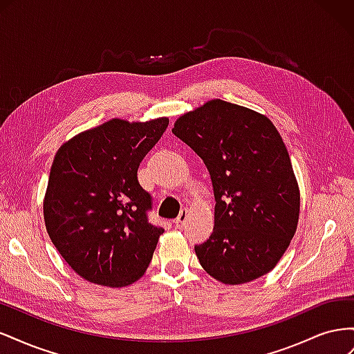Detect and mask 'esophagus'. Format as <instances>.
Returning <instances> with one entry per match:
<instances>
[{
	"instance_id": "esophagus-1",
	"label": "esophagus",
	"mask_w": 354,
	"mask_h": 354,
	"mask_svg": "<svg viewBox=\"0 0 354 354\" xmlns=\"http://www.w3.org/2000/svg\"><path fill=\"white\" fill-rule=\"evenodd\" d=\"M186 220H187V209H181L180 216H178V217L174 220V226H176L177 229H181V227L185 226Z\"/></svg>"
}]
</instances>
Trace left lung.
I'll return each instance as SVG.
<instances>
[{
	"instance_id": "8db88e82",
	"label": "left lung",
	"mask_w": 354,
	"mask_h": 354,
	"mask_svg": "<svg viewBox=\"0 0 354 354\" xmlns=\"http://www.w3.org/2000/svg\"><path fill=\"white\" fill-rule=\"evenodd\" d=\"M173 133L202 158L216 208L201 266L226 285L272 272L299 217V187L279 131L263 113L212 99L177 118Z\"/></svg>"
}]
</instances>
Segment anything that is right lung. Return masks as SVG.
Segmentation results:
<instances>
[{
    "label": "right lung",
    "mask_w": 354,
    "mask_h": 354,
    "mask_svg": "<svg viewBox=\"0 0 354 354\" xmlns=\"http://www.w3.org/2000/svg\"><path fill=\"white\" fill-rule=\"evenodd\" d=\"M168 122L167 116L113 118L56 152L42 205L46 229L82 279L122 288L146 273L164 229L147 221L151 195L138 185L137 169Z\"/></svg>",
    "instance_id": "obj_1"
}]
</instances>
